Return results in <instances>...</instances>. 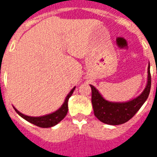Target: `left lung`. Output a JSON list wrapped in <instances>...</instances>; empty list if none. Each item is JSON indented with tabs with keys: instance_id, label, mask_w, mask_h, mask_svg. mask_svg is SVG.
<instances>
[{
	"instance_id": "left-lung-1",
	"label": "left lung",
	"mask_w": 157,
	"mask_h": 157,
	"mask_svg": "<svg viewBox=\"0 0 157 157\" xmlns=\"http://www.w3.org/2000/svg\"><path fill=\"white\" fill-rule=\"evenodd\" d=\"M90 86L92 88V103L94 115L104 124L118 125L124 124L133 118L148 98L151 86V78L148 68V81L145 90L137 98L126 102H109L102 98L93 86Z\"/></svg>"
}]
</instances>
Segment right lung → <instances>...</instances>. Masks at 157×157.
Returning a JSON list of instances; mask_svg holds the SVG:
<instances>
[{"label":"right lung","mask_w":157,"mask_h":157,"mask_svg":"<svg viewBox=\"0 0 157 157\" xmlns=\"http://www.w3.org/2000/svg\"><path fill=\"white\" fill-rule=\"evenodd\" d=\"M75 88V87L72 89L71 91L70 92V93L67 95L65 102L63 103V105L57 111L52 113L50 114L41 116V117H30V116H27L25 114H22V113L19 112L17 109H16L14 107L13 108L15 109L16 112L22 118L26 119L27 121H29V123H31L33 124L36 125V126H39V127H41V128L53 127V126H55V125H56L58 123L61 121L62 119L65 118V115L67 114V112H68V100L71 98V96L72 95V93L74 92Z\"/></svg>","instance_id":"1"}]
</instances>
